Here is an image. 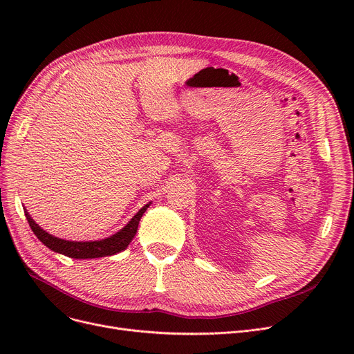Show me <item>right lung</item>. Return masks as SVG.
Returning <instances> with one entry per match:
<instances>
[{
	"label": "right lung",
	"mask_w": 354,
	"mask_h": 354,
	"mask_svg": "<svg viewBox=\"0 0 354 354\" xmlns=\"http://www.w3.org/2000/svg\"><path fill=\"white\" fill-rule=\"evenodd\" d=\"M149 205H151V202L146 203L143 208H140V211L129 221V224L124 228H122L119 232H116L115 235H111L104 239H99V241H84V243L83 241H80V243L79 241H66V239L57 238V236L46 232L43 228L39 227V224H35L34 219L30 216V214L27 211H24V212H26V218L28 221L32 232L47 248L53 250L54 252H59L66 257H70V258L86 259V258H99V257H106V255H115V254L126 250L127 245L130 244V241H132L133 236L136 235L139 221H140L142 215L145 214V211L149 208Z\"/></svg>",
	"instance_id": "1"
}]
</instances>
